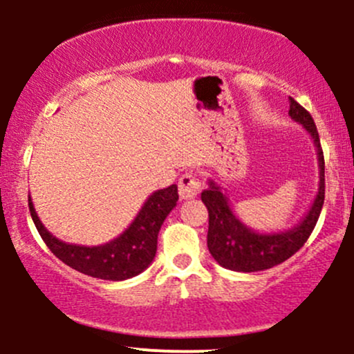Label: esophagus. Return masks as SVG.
Returning a JSON list of instances; mask_svg holds the SVG:
<instances>
[{
  "instance_id": "34e87169",
  "label": "esophagus",
  "mask_w": 354,
  "mask_h": 354,
  "mask_svg": "<svg viewBox=\"0 0 354 354\" xmlns=\"http://www.w3.org/2000/svg\"><path fill=\"white\" fill-rule=\"evenodd\" d=\"M178 188H180L181 198H195L200 194V190H202V181L198 180V176L194 171H190V173H185L180 178Z\"/></svg>"
}]
</instances>
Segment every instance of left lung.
<instances>
[{
  "mask_svg": "<svg viewBox=\"0 0 354 354\" xmlns=\"http://www.w3.org/2000/svg\"><path fill=\"white\" fill-rule=\"evenodd\" d=\"M289 116L303 124V128L312 135L313 144H315L320 169L317 197L313 200L308 214L292 230L262 234L246 227L234 216L226 195L210 180L209 188L202 192V202L209 210L207 246H209L210 255L224 269L236 270V272H257V270L270 269V267L284 262L306 243L317 221H319L324 198H326V176H324L326 162H324V152L320 147L319 131H317L315 121L310 116L308 111L299 106L292 97H289Z\"/></svg>",
  "mask_w": 354,
  "mask_h": 354,
  "instance_id": "8db88e82",
  "label": "left lung"
}]
</instances>
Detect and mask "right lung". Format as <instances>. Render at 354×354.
I'll return each mask as SVG.
<instances>
[{"mask_svg": "<svg viewBox=\"0 0 354 354\" xmlns=\"http://www.w3.org/2000/svg\"><path fill=\"white\" fill-rule=\"evenodd\" d=\"M176 185L154 192L128 230L116 240L101 246L70 245L58 240L42 226L30 197L28 209L41 238L62 262L87 276L106 281H124L138 276L152 263L157 250V234L167 214L176 207Z\"/></svg>", "mask_w": 354, "mask_h": 354, "instance_id": "obj_1", "label": "right lung"}]
</instances>
